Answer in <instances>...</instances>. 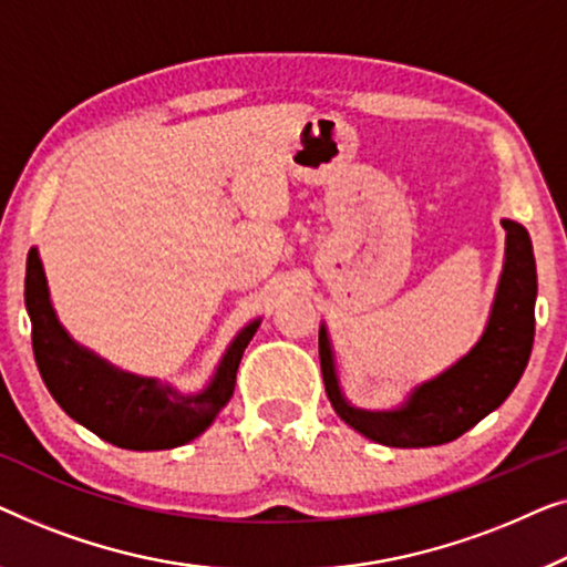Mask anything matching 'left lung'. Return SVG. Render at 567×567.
Returning a JSON list of instances; mask_svg holds the SVG:
<instances>
[{
	"instance_id": "8db88e82",
	"label": "left lung",
	"mask_w": 567,
	"mask_h": 567,
	"mask_svg": "<svg viewBox=\"0 0 567 567\" xmlns=\"http://www.w3.org/2000/svg\"><path fill=\"white\" fill-rule=\"evenodd\" d=\"M504 228L506 265L483 339L440 378L413 390L398 411H360L344 401L329 339L321 329L318 354L323 385L341 421L388 446H434L457 440L506 401L532 354L537 267L526 228L514 220H504Z\"/></svg>"
}]
</instances>
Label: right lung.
<instances>
[{
	"instance_id": "add662e5",
	"label": "right lung",
	"mask_w": 567,
	"mask_h": 567,
	"mask_svg": "<svg viewBox=\"0 0 567 567\" xmlns=\"http://www.w3.org/2000/svg\"><path fill=\"white\" fill-rule=\"evenodd\" d=\"M25 306L33 323V354L45 388L71 419L123 450H172L200 436L236 388L244 349L257 333V321L238 333L207 390L179 395L169 385L143 380L102 362L76 347L61 329L48 298L38 251L28 254Z\"/></svg>"
}]
</instances>
